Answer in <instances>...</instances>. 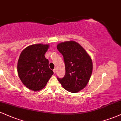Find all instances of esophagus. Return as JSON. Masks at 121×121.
Returning <instances> with one entry per match:
<instances>
[{
    "mask_svg": "<svg viewBox=\"0 0 121 121\" xmlns=\"http://www.w3.org/2000/svg\"><path fill=\"white\" fill-rule=\"evenodd\" d=\"M56 69H53V73H54V74L56 73Z\"/></svg>",
    "mask_w": 121,
    "mask_h": 121,
    "instance_id": "1",
    "label": "esophagus"
}]
</instances>
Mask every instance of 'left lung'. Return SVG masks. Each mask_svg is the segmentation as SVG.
Listing matches in <instances>:
<instances>
[{"instance_id": "1", "label": "left lung", "mask_w": 121, "mask_h": 121, "mask_svg": "<svg viewBox=\"0 0 121 121\" xmlns=\"http://www.w3.org/2000/svg\"><path fill=\"white\" fill-rule=\"evenodd\" d=\"M57 48L63 56L65 74L57 78L69 92L75 93L86 86L92 72V60L84 49L74 41L59 43Z\"/></svg>"}]
</instances>
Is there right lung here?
<instances>
[{
	"instance_id": "add662e5",
	"label": "right lung",
	"mask_w": 121,
	"mask_h": 121,
	"mask_svg": "<svg viewBox=\"0 0 121 121\" xmlns=\"http://www.w3.org/2000/svg\"><path fill=\"white\" fill-rule=\"evenodd\" d=\"M49 45L36 44L22 51L17 64L19 78L29 89L39 91L46 86L53 72L44 56Z\"/></svg>"
}]
</instances>
